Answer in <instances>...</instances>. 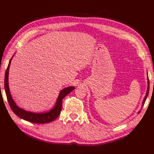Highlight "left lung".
Returning a JSON list of instances; mask_svg holds the SVG:
<instances>
[{"label": "left lung", "instance_id": "left-lung-1", "mask_svg": "<svg viewBox=\"0 0 154 154\" xmlns=\"http://www.w3.org/2000/svg\"><path fill=\"white\" fill-rule=\"evenodd\" d=\"M147 80H148V88H147V91H146V95H145L144 98V100H143V101H142V107H141V108H142V106H144V104L145 101H146V99H147V97H148V93H149V79H148V76L147 77ZM140 112V110L138 112V114H139Z\"/></svg>", "mask_w": 154, "mask_h": 154}]
</instances>
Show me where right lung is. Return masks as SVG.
Returning <instances> with one entry per match:
<instances>
[{"instance_id": "right-lung-1", "label": "right lung", "mask_w": 154, "mask_h": 154, "mask_svg": "<svg viewBox=\"0 0 154 154\" xmlns=\"http://www.w3.org/2000/svg\"><path fill=\"white\" fill-rule=\"evenodd\" d=\"M13 57L10 60L8 66L7 67V69L6 70L5 77V88L6 95L11 109H12V110L14 112V114L17 116L19 118L29 122H32L34 123H46L54 121V119L58 117L60 113H61L63 99H64V97L66 95H68L71 91H72L75 88L73 87V86H70V87H67L62 89L59 93L55 106L52 109L49 111L40 112V113H36V112H29L23 109V108H21L17 105L16 103L14 102V99H12L8 85L9 69L11 61H12Z\"/></svg>"}]
</instances>
